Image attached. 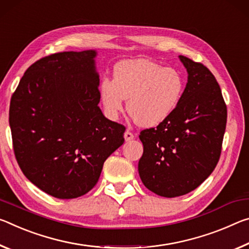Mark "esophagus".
<instances>
[{
    "label": "esophagus",
    "instance_id": "1",
    "mask_svg": "<svg viewBox=\"0 0 249 249\" xmlns=\"http://www.w3.org/2000/svg\"><path fill=\"white\" fill-rule=\"evenodd\" d=\"M134 138V136H133V133L130 131V130H127V131L124 132V140L125 141H131L132 139Z\"/></svg>",
    "mask_w": 249,
    "mask_h": 249
}]
</instances>
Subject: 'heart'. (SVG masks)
<instances>
[{"label":"heart","mask_w":249,"mask_h":249,"mask_svg":"<svg viewBox=\"0 0 249 249\" xmlns=\"http://www.w3.org/2000/svg\"><path fill=\"white\" fill-rule=\"evenodd\" d=\"M185 84L181 72L149 59H129L118 63L113 79L100 83V97L110 118L127 109L133 121L150 128L162 124L180 104Z\"/></svg>","instance_id":"obj_1"}]
</instances>
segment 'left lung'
<instances>
[{"instance_id":"1","label":"left lung","mask_w":249,"mask_h":249,"mask_svg":"<svg viewBox=\"0 0 249 249\" xmlns=\"http://www.w3.org/2000/svg\"><path fill=\"white\" fill-rule=\"evenodd\" d=\"M178 58L187 71L180 104L168 119L139 136L141 181L164 197L187 194L210 177L221 156L227 120L221 88L209 68L185 56Z\"/></svg>"}]
</instances>
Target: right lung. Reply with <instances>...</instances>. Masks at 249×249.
<instances>
[{
    "label": "right lung",
    "instance_id": "1",
    "mask_svg": "<svg viewBox=\"0 0 249 249\" xmlns=\"http://www.w3.org/2000/svg\"><path fill=\"white\" fill-rule=\"evenodd\" d=\"M96 51L63 52L27 68L10 104L15 158L24 175L52 196L88 193L125 128L99 108Z\"/></svg>",
    "mask_w": 249,
    "mask_h": 249
}]
</instances>
